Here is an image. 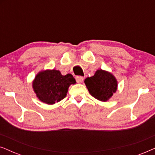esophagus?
I'll return each instance as SVG.
<instances>
[{
  "label": "esophagus",
  "mask_w": 155,
  "mask_h": 155,
  "mask_svg": "<svg viewBox=\"0 0 155 155\" xmlns=\"http://www.w3.org/2000/svg\"><path fill=\"white\" fill-rule=\"evenodd\" d=\"M83 77L82 76H77L76 77V81H77L78 83H82V81H83Z\"/></svg>",
  "instance_id": "esophagus-1"
}]
</instances>
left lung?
Here are the masks:
<instances>
[{
	"instance_id": "1",
	"label": "left lung",
	"mask_w": 155,
	"mask_h": 155,
	"mask_svg": "<svg viewBox=\"0 0 155 155\" xmlns=\"http://www.w3.org/2000/svg\"><path fill=\"white\" fill-rule=\"evenodd\" d=\"M84 83L90 94L95 99L107 101L116 92L118 82L109 72L97 70L94 76L87 78Z\"/></svg>"
}]
</instances>
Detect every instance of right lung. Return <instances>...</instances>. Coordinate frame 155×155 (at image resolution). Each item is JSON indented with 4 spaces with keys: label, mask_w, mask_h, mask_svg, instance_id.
Masks as SVG:
<instances>
[{
    "label": "right lung",
    "mask_w": 155,
    "mask_h": 155,
    "mask_svg": "<svg viewBox=\"0 0 155 155\" xmlns=\"http://www.w3.org/2000/svg\"><path fill=\"white\" fill-rule=\"evenodd\" d=\"M75 83V79L71 74L63 75L57 70H46L36 75L32 87L40 101L54 104L64 99L70 85Z\"/></svg>",
    "instance_id": "1"
}]
</instances>
